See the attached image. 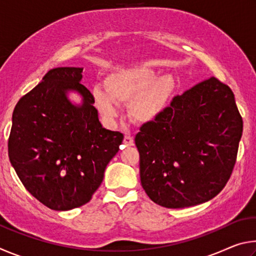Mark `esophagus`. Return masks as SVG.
<instances>
[{
	"label": "esophagus",
	"mask_w": 256,
	"mask_h": 256,
	"mask_svg": "<svg viewBox=\"0 0 256 256\" xmlns=\"http://www.w3.org/2000/svg\"><path fill=\"white\" fill-rule=\"evenodd\" d=\"M123 144L126 146H131L134 144V140L131 136H128V134H125L124 136V140H123Z\"/></svg>",
	"instance_id": "34e87169"
}]
</instances>
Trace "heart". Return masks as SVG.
Listing matches in <instances>:
<instances>
[{
	"instance_id": "b5f03b06",
	"label": "heart",
	"mask_w": 256,
	"mask_h": 256,
	"mask_svg": "<svg viewBox=\"0 0 256 256\" xmlns=\"http://www.w3.org/2000/svg\"><path fill=\"white\" fill-rule=\"evenodd\" d=\"M154 68L141 66L120 68L106 78V88L94 86L92 92L102 115L112 120L118 115V102H130V115L138 123H151L164 114L174 94L170 74L159 76Z\"/></svg>"
}]
</instances>
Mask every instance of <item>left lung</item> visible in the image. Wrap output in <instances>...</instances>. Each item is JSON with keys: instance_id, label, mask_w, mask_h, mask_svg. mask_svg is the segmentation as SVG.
I'll use <instances>...</instances> for the list:
<instances>
[{"instance_id": "1", "label": "left lung", "mask_w": 256, "mask_h": 256, "mask_svg": "<svg viewBox=\"0 0 256 256\" xmlns=\"http://www.w3.org/2000/svg\"><path fill=\"white\" fill-rule=\"evenodd\" d=\"M242 133L232 89L214 76L200 82L136 136L142 188L170 209L211 200L230 177Z\"/></svg>"}]
</instances>
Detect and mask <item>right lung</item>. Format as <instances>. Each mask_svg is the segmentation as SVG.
<instances>
[{
    "label": "right lung",
    "mask_w": 256,
    "mask_h": 256,
    "mask_svg": "<svg viewBox=\"0 0 256 256\" xmlns=\"http://www.w3.org/2000/svg\"><path fill=\"white\" fill-rule=\"evenodd\" d=\"M82 68H52L20 99L12 115L8 158L32 196L52 210L90 201L124 136L99 122ZM70 92L82 97L72 103Z\"/></svg>",
    "instance_id": "add662e5"
}]
</instances>
